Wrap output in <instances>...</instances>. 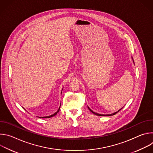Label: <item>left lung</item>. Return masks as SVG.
<instances>
[{"label":"left lung","mask_w":153,"mask_h":153,"mask_svg":"<svg viewBox=\"0 0 153 153\" xmlns=\"http://www.w3.org/2000/svg\"><path fill=\"white\" fill-rule=\"evenodd\" d=\"M133 62H134V60H133ZM88 109H89V110L92 113H93L94 114H95V115H97V116H113V115H114V114H116V113H117L120 110H122V108H121V109H120L119 110H118V111H116V112H115V113H113V114H99V113H95V112H94V111H93L91 109L88 107Z\"/></svg>","instance_id":"obj_1"}]
</instances>
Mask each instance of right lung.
Returning <instances> with one entry per match:
<instances>
[{
  "mask_svg": "<svg viewBox=\"0 0 153 153\" xmlns=\"http://www.w3.org/2000/svg\"><path fill=\"white\" fill-rule=\"evenodd\" d=\"M60 107H59V110L55 113H54L53 114H52V115H51V116H46V117H42V118H50V117H53V116H56L57 114V113L59 111V110H60Z\"/></svg>",
  "mask_w": 153,
  "mask_h": 153,
  "instance_id": "obj_1",
  "label": "right lung"
}]
</instances>
